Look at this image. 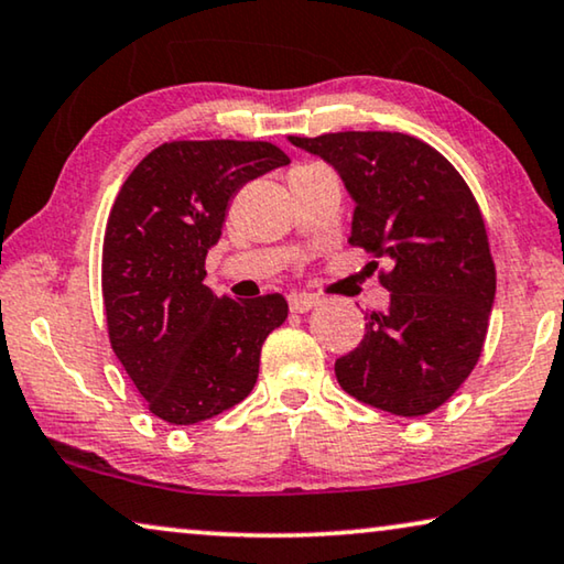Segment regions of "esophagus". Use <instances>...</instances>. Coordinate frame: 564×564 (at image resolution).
<instances>
[{
  "label": "esophagus",
  "mask_w": 564,
  "mask_h": 564,
  "mask_svg": "<svg viewBox=\"0 0 564 564\" xmlns=\"http://www.w3.org/2000/svg\"><path fill=\"white\" fill-rule=\"evenodd\" d=\"M288 302H290L292 313H307V310H313L317 305V297L302 295V292H292V295L288 297Z\"/></svg>",
  "instance_id": "obj_1"
}]
</instances>
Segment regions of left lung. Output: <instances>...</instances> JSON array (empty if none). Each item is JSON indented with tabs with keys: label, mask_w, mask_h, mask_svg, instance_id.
I'll return each mask as SVG.
<instances>
[{
	"label": "left lung",
	"mask_w": 564,
	"mask_h": 564,
	"mask_svg": "<svg viewBox=\"0 0 564 564\" xmlns=\"http://www.w3.org/2000/svg\"><path fill=\"white\" fill-rule=\"evenodd\" d=\"M336 170L356 203L350 243L387 259L389 307L336 361L350 397L402 417L445 404L470 377L496 297L484 218L451 162L399 132L290 137ZM377 267V262H371Z\"/></svg>",
	"instance_id": "1"
}]
</instances>
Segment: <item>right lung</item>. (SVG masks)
<instances>
[{
  "instance_id": "right-lung-1",
  "label": "right lung",
  "mask_w": 564,
  "mask_h": 564,
  "mask_svg": "<svg viewBox=\"0 0 564 564\" xmlns=\"http://www.w3.org/2000/svg\"><path fill=\"white\" fill-rule=\"evenodd\" d=\"M282 165L290 158L269 142H170L121 185L104 236L106 325L160 420H210L254 389L262 343L288 317V300L218 297L203 276L228 203Z\"/></svg>"
}]
</instances>
